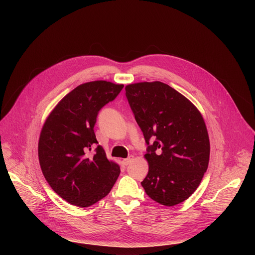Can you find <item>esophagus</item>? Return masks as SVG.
<instances>
[{
  "instance_id": "34e87169",
  "label": "esophagus",
  "mask_w": 255,
  "mask_h": 255,
  "mask_svg": "<svg viewBox=\"0 0 255 255\" xmlns=\"http://www.w3.org/2000/svg\"><path fill=\"white\" fill-rule=\"evenodd\" d=\"M133 158H134V156H133V155H130L128 158L123 159V161H122L123 165H128V164H130V163H131V161L133 160Z\"/></svg>"
}]
</instances>
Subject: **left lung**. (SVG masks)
Listing matches in <instances>:
<instances>
[{
    "label": "left lung",
    "instance_id": "obj_1",
    "mask_svg": "<svg viewBox=\"0 0 255 255\" xmlns=\"http://www.w3.org/2000/svg\"><path fill=\"white\" fill-rule=\"evenodd\" d=\"M125 91L147 144L144 157L149 169L141 183L145 193L167 207L186 201L209 164L210 141L201 113L186 97L160 82L128 85Z\"/></svg>",
    "mask_w": 255,
    "mask_h": 255
}]
</instances>
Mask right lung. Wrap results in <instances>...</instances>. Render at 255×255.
Segmentation results:
<instances>
[{"label":"right lung","instance_id":"right-lung-1","mask_svg":"<svg viewBox=\"0 0 255 255\" xmlns=\"http://www.w3.org/2000/svg\"><path fill=\"white\" fill-rule=\"evenodd\" d=\"M106 81L83 84L68 93L47 117L39 138L41 170L51 189L81 208L105 198L120 174L109 161L94 132L101 109L123 89ZM95 152H88L95 145Z\"/></svg>","mask_w":255,"mask_h":255}]
</instances>
